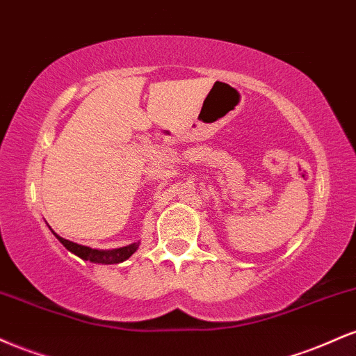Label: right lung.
<instances>
[{
  "instance_id": "1",
  "label": "right lung",
  "mask_w": 356,
  "mask_h": 356,
  "mask_svg": "<svg viewBox=\"0 0 356 356\" xmlns=\"http://www.w3.org/2000/svg\"><path fill=\"white\" fill-rule=\"evenodd\" d=\"M53 234H55V232H53ZM55 236H56V239H58L60 243L68 249V251L73 252V254H76L85 261H92V263H102V264L122 263V261H125L127 257L132 256L138 248V244L134 243V244H129V246H125V248L112 249V251H100V249H92L87 246H81V244L72 243V241L60 238L58 234H55Z\"/></svg>"
}]
</instances>
